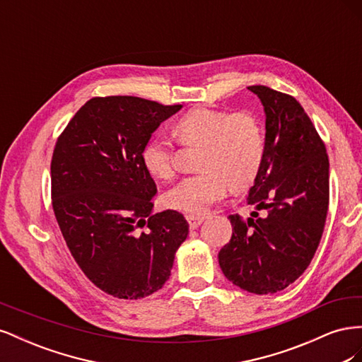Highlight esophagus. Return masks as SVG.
<instances>
[{
    "label": "esophagus",
    "mask_w": 362,
    "mask_h": 362,
    "mask_svg": "<svg viewBox=\"0 0 362 362\" xmlns=\"http://www.w3.org/2000/svg\"><path fill=\"white\" fill-rule=\"evenodd\" d=\"M185 218H187L189 226H190L192 229L198 228V226L201 225V222H202V217H201V216H194V214H187V216H185Z\"/></svg>",
    "instance_id": "1"
}]
</instances>
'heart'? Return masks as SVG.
<instances>
[{"instance_id": "obj_1", "label": "heart", "mask_w": 362, "mask_h": 362, "mask_svg": "<svg viewBox=\"0 0 362 362\" xmlns=\"http://www.w3.org/2000/svg\"><path fill=\"white\" fill-rule=\"evenodd\" d=\"M184 145H201L199 173L184 178L164 194V204L187 214H202L211 204L225 198L228 189L242 192L258 177L264 161V131L249 110L226 112L198 107L175 125ZM141 164L152 178L169 181L175 177L173 148L156 137L141 151Z\"/></svg>"}]
</instances>
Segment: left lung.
Instances as JSON below:
<instances>
[{
	"label": "left lung",
	"mask_w": 362,
	"mask_h": 362,
	"mask_svg": "<svg viewBox=\"0 0 362 362\" xmlns=\"http://www.w3.org/2000/svg\"><path fill=\"white\" fill-rule=\"evenodd\" d=\"M264 105L266 154L247 204L257 219L231 214L233 235L218 264L234 286L255 294L278 293L310 266L329 205L326 146L291 95L249 86Z\"/></svg>",
	"instance_id": "obj_1"
}]
</instances>
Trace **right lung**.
I'll list each match as a JSON object with an SVG mask.
<instances>
[{"mask_svg":"<svg viewBox=\"0 0 362 362\" xmlns=\"http://www.w3.org/2000/svg\"><path fill=\"white\" fill-rule=\"evenodd\" d=\"M137 96H96L59 136L51 160L52 210L76 264L98 288L140 299L170 276L189 223L175 210L152 214L156 181L141 151L181 110Z\"/></svg>","mask_w":362,"mask_h":362,"instance_id":"obj_1","label":"right lung"}]
</instances>
